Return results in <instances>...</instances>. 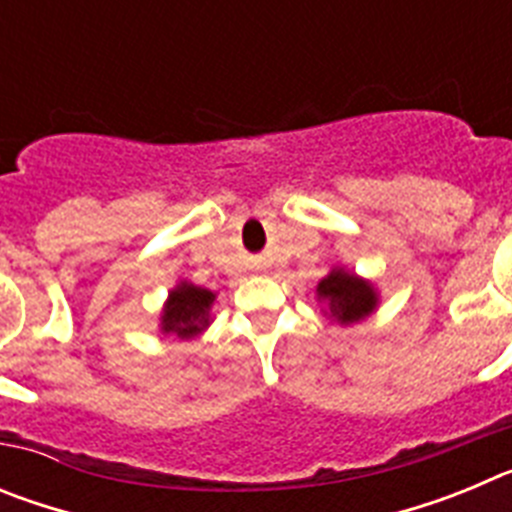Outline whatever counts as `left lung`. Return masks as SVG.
I'll return each instance as SVG.
<instances>
[{"label": "left lung", "mask_w": 512, "mask_h": 512, "mask_svg": "<svg viewBox=\"0 0 512 512\" xmlns=\"http://www.w3.org/2000/svg\"><path fill=\"white\" fill-rule=\"evenodd\" d=\"M315 300L330 323L354 325L377 312L379 292L374 282L359 277L356 271L333 266L315 287Z\"/></svg>", "instance_id": "obj_1"}]
</instances>
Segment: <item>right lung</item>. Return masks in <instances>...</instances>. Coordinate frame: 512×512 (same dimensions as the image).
Returning <instances> with one entry per match:
<instances>
[{
  "instance_id": "1",
  "label": "right lung",
  "mask_w": 512,
  "mask_h": 512,
  "mask_svg": "<svg viewBox=\"0 0 512 512\" xmlns=\"http://www.w3.org/2000/svg\"><path fill=\"white\" fill-rule=\"evenodd\" d=\"M217 295L212 289L197 287V284L179 279L169 289L164 307H161V318H158V330L161 336H176L182 341L197 338L205 333L212 323V305Z\"/></svg>"
}]
</instances>
